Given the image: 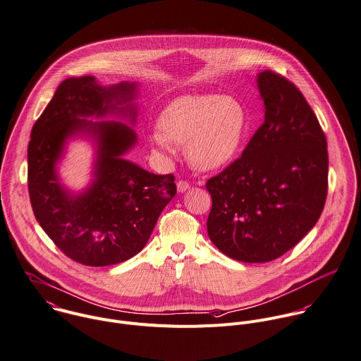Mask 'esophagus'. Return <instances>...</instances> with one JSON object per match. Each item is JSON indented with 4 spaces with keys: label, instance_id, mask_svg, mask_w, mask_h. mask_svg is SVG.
<instances>
[{
    "label": "esophagus",
    "instance_id": "obj_1",
    "mask_svg": "<svg viewBox=\"0 0 361 361\" xmlns=\"http://www.w3.org/2000/svg\"><path fill=\"white\" fill-rule=\"evenodd\" d=\"M176 186H178V192L179 193H183V192H186L189 189V183L186 180H179L176 183Z\"/></svg>",
    "mask_w": 361,
    "mask_h": 361
}]
</instances>
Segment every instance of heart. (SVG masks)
<instances>
[{
    "instance_id": "1",
    "label": "heart",
    "mask_w": 361,
    "mask_h": 361,
    "mask_svg": "<svg viewBox=\"0 0 361 361\" xmlns=\"http://www.w3.org/2000/svg\"><path fill=\"white\" fill-rule=\"evenodd\" d=\"M155 147L172 154V142L185 145L188 161L200 171L228 166L238 155L248 130L244 104L234 96L189 94L169 103L159 117Z\"/></svg>"
}]
</instances>
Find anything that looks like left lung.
Returning <instances> with one entry per match:
<instances>
[{
	"label": "left lung",
	"mask_w": 361,
	"mask_h": 361,
	"mask_svg": "<svg viewBox=\"0 0 361 361\" xmlns=\"http://www.w3.org/2000/svg\"><path fill=\"white\" fill-rule=\"evenodd\" d=\"M264 123L241 157L206 183L207 234L227 257L268 262L316 224L327 196V144L298 87L281 75L257 76Z\"/></svg>",
	"instance_id": "8db88e82"
}]
</instances>
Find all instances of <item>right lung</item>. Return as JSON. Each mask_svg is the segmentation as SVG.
<instances>
[{
	"label": "right lung",
	"instance_id": "1",
	"mask_svg": "<svg viewBox=\"0 0 361 361\" xmlns=\"http://www.w3.org/2000/svg\"><path fill=\"white\" fill-rule=\"evenodd\" d=\"M135 97L134 82L104 87L94 76L66 79L31 133L28 190L34 214L56 247L83 265H113L138 254L176 193L172 173L155 175L123 158L137 144L130 126L86 120L113 114L134 126ZM75 135L93 137L98 155L95 179L79 195L56 173L66 141Z\"/></svg>",
	"mask_w": 361,
	"mask_h": 361
}]
</instances>
